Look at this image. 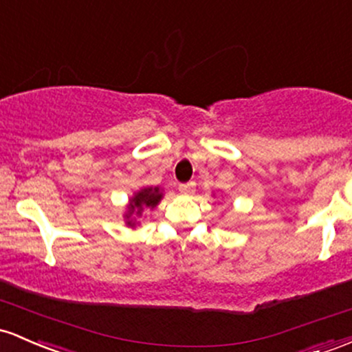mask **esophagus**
<instances>
[{
  "instance_id": "34e87169",
  "label": "esophagus",
  "mask_w": 352,
  "mask_h": 352,
  "mask_svg": "<svg viewBox=\"0 0 352 352\" xmlns=\"http://www.w3.org/2000/svg\"><path fill=\"white\" fill-rule=\"evenodd\" d=\"M194 188H195L194 180H190V182H185V184H180L179 185V190L182 192V194H185V195L194 194Z\"/></svg>"
}]
</instances>
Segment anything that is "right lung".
<instances>
[{"label": "right lung", "instance_id": "obj_1", "mask_svg": "<svg viewBox=\"0 0 352 352\" xmlns=\"http://www.w3.org/2000/svg\"><path fill=\"white\" fill-rule=\"evenodd\" d=\"M160 199L162 194H158V188H144L130 200V214L135 212L137 215H142L144 207H155ZM129 226H132V222H129Z\"/></svg>", "mask_w": 352, "mask_h": 352}]
</instances>
